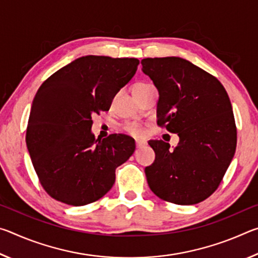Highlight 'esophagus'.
Instances as JSON below:
<instances>
[{
  "label": "esophagus",
  "mask_w": 258,
  "mask_h": 258,
  "mask_svg": "<svg viewBox=\"0 0 258 258\" xmlns=\"http://www.w3.org/2000/svg\"><path fill=\"white\" fill-rule=\"evenodd\" d=\"M146 146V142H143V141H135V147L138 148V149H140V148H142V147H145Z\"/></svg>",
  "instance_id": "obj_1"
}]
</instances>
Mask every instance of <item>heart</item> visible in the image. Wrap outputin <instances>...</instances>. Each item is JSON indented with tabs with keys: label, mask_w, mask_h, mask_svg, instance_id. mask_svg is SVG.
<instances>
[{
	"label": "heart",
	"mask_w": 258,
	"mask_h": 258,
	"mask_svg": "<svg viewBox=\"0 0 258 258\" xmlns=\"http://www.w3.org/2000/svg\"><path fill=\"white\" fill-rule=\"evenodd\" d=\"M147 86V84H142V83H139V84H135L133 86V91H137L140 89H143V87ZM125 128L126 131H128L131 134L133 135H137V137H141L145 133V131H143V127L141 124L139 123H128L125 125Z\"/></svg>",
	"instance_id": "heart-1"
}]
</instances>
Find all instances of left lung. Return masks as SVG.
Segmentation results:
<instances>
[{
  "mask_svg": "<svg viewBox=\"0 0 258 258\" xmlns=\"http://www.w3.org/2000/svg\"><path fill=\"white\" fill-rule=\"evenodd\" d=\"M142 72L159 99L157 123L177 133V147L150 140L155 161L145 172L156 196L176 205H195L217 189L237 147L229 95L220 81L178 56L146 58Z\"/></svg>",
  "mask_w": 258,
  "mask_h": 258,
  "instance_id": "8db88e82",
  "label": "left lung"
}]
</instances>
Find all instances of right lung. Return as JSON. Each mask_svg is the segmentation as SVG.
<instances>
[{"mask_svg": "<svg viewBox=\"0 0 258 258\" xmlns=\"http://www.w3.org/2000/svg\"><path fill=\"white\" fill-rule=\"evenodd\" d=\"M139 63L135 58L81 56L38 89L26 145L41 184L52 198L84 206L112 187L116 168L133 155L135 142L124 134L95 139L92 115L109 110Z\"/></svg>", "mask_w": 258, "mask_h": 258, "instance_id": "obj_1", "label": "right lung"}]
</instances>
